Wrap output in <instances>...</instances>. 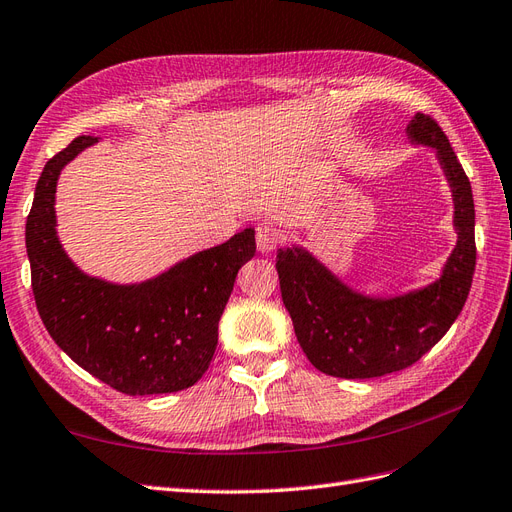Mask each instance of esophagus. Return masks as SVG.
<instances>
[{"instance_id":"1","label":"esophagus","mask_w":512,"mask_h":512,"mask_svg":"<svg viewBox=\"0 0 512 512\" xmlns=\"http://www.w3.org/2000/svg\"><path fill=\"white\" fill-rule=\"evenodd\" d=\"M257 248L261 253H272L276 246H279V231H276L272 225H259L257 227Z\"/></svg>"}]
</instances>
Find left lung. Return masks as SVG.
<instances>
[{
    "label": "left lung",
    "instance_id": "obj_1",
    "mask_svg": "<svg viewBox=\"0 0 512 512\" xmlns=\"http://www.w3.org/2000/svg\"><path fill=\"white\" fill-rule=\"evenodd\" d=\"M407 135L437 152L455 199L459 240L440 281L379 300L356 294L302 248L276 255L283 304L302 352L315 369L332 377L369 379L412 367L448 332L470 294L476 268L470 180L431 115L416 113Z\"/></svg>",
    "mask_w": 512,
    "mask_h": 512
}]
</instances>
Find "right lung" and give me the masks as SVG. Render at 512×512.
Listing matches in <instances>:
<instances>
[{
    "instance_id": "obj_1",
    "label": "right lung",
    "mask_w": 512,
    "mask_h": 512,
    "mask_svg": "<svg viewBox=\"0 0 512 512\" xmlns=\"http://www.w3.org/2000/svg\"><path fill=\"white\" fill-rule=\"evenodd\" d=\"M96 141H70L36 184L25 246L40 319L81 369L130 397L191 388L210 367L236 274L255 255V231L244 229L139 285L83 274L57 240L55 184L68 160Z\"/></svg>"
}]
</instances>
